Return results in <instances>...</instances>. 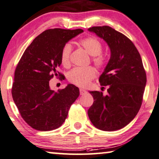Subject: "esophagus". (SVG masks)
<instances>
[{
  "label": "esophagus",
  "instance_id": "34e87169",
  "mask_svg": "<svg viewBox=\"0 0 159 159\" xmlns=\"http://www.w3.org/2000/svg\"><path fill=\"white\" fill-rule=\"evenodd\" d=\"M85 93H86V90L83 89H80V95H84Z\"/></svg>",
  "mask_w": 159,
  "mask_h": 159
}]
</instances>
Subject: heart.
<instances>
[{
	"label": "heart",
	"instance_id": "b5f03b06",
	"mask_svg": "<svg viewBox=\"0 0 159 159\" xmlns=\"http://www.w3.org/2000/svg\"><path fill=\"white\" fill-rule=\"evenodd\" d=\"M79 44L84 50L92 57V61L98 69L105 67L107 64V59L101 52L102 46L101 42L95 37H87L79 42ZM71 46L69 44L63 47L61 52V62L64 67H69L70 64V56ZM96 76V72L93 67L75 68L68 74V80L70 84L79 87H86L90 82Z\"/></svg>",
	"mask_w": 159,
	"mask_h": 159
}]
</instances>
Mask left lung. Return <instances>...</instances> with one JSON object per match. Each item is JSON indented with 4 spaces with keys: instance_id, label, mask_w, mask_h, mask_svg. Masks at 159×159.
Instances as JSON below:
<instances>
[{
    "instance_id": "8db88e82",
    "label": "left lung",
    "mask_w": 159,
    "mask_h": 159,
    "mask_svg": "<svg viewBox=\"0 0 159 159\" xmlns=\"http://www.w3.org/2000/svg\"><path fill=\"white\" fill-rule=\"evenodd\" d=\"M88 30L104 40L110 49V60L99 79L100 85L108 86V93L89 92L94 102L88 115L100 130L122 129L134 119L142 105L147 84L142 58L133 42L112 27H93Z\"/></svg>"
}]
</instances>
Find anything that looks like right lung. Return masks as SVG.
<instances>
[{
	"label": "right lung",
	"mask_w": 159,
	"mask_h": 159,
	"mask_svg": "<svg viewBox=\"0 0 159 159\" xmlns=\"http://www.w3.org/2000/svg\"><path fill=\"white\" fill-rule=\"evenodd\" d=\"M84 32L81 29H49L35 38L25 49L15 71L12 96L21 117L39 131L59 128L67 117L70 105L79 96V88L68 84L57 92L49 80L57 75L63 47Z\"/></svg>",
	"instance_id": "add662e5"
}]
</instances>
